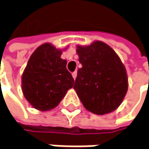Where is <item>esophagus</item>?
I'll list each match as a JSON object with an SVG mask.
<instances>
[{
  "label": "esophagus",
  "instance_id": "esophagus-1",
  "mask_svg": "<svg viewBox=\"0 0 149 149\" xmlns=\"http://www.w3.org/2000/svg\"><path fill=\"white\" fill-rule=\"evenodd\" d=\"M72 76H73L74 80H75V79H76V76H77V72H76V71H74V72L72 74Z\"/></svg>",
  "mask_w": 149,
  "mask_h": 149
}]
</instances>
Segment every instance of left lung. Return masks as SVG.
Listing matches in <instances>:
<instances>
[{"instance_id": "left-lung-1", "label": "left lung", "mask_w": 149, "mask_h": 149, "mask_svg": "<svg viewBox=\"0 0 149 149\" xmlns=\"http://www.w3.org/2000/svg\"><path fill=\"white\" fill-rule=\"evenodd\" d=\"M76 48L82 68L77 72L74 89L84 107L97 115L115 111L128 90L126 69L119 56L101 41Z\"/></svg>"}]
</instances>
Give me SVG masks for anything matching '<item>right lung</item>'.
Returning a JSON list of instances; mask_svg holds the SVG:
<instances>
[{
  "label": "right lung",
  "mask_w": 149,
  "mask_h": 149,
  "mask_svg": "<svg viewBox=\"0 0 149 149\" xmlns=\"http://www.w3.org/2000/svg\"><path fill=\"white\" fill-rule=\"evenodd\" d=\"M63 51L45 43L31 56L22 77V92L28 102L37 110L54 109L68 90L74 86V79L68 71Z\"/></svg>",
  "instance_id": "1"
}]
</instances>
